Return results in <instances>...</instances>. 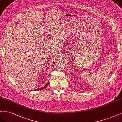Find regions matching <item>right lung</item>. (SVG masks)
Returning <instances> with one entry per match:
<instances>
[{
  "label": "right lung",
  "instance_id": "1",
  "mask_svg": "<svg viewBox=\"0 0 122 122\" xmlns=\"http://www.w3.org/2000/svg\"><path fill=\"white\" fill-rule=\"evenodd\" d=\"M48 83H49V82H48V83H47V84H46V85H45L43 87H42V88H40V89H35L34 90H41V89H44V88H46V87L47 86V85H48Z\"/></svg>",
  "mask_w": 122,
  "mask_h": 122
}]
</instances>
